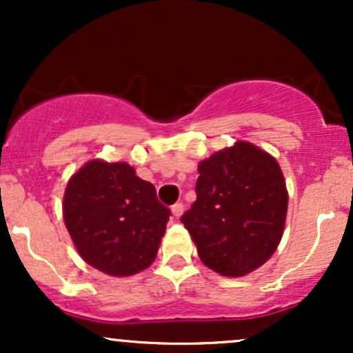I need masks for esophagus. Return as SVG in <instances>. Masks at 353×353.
<instances>
[{"label":"esophagus","mask_w":353,"mask_h":353,"mask_svg":"<svg viewBox=\"0 0 353 353\" xmlns=\"http://www.w3.org/2000/svg\"><path fill=\"white\" fill-rule=\"evenodd\" d=\"M171 210L174 217H181L182 212H184V204H182V202H176V204L171 208Z\"/></svg>","instance_id":"obj_1"}]
</instances>
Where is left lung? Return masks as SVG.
Segmentation results:
<instances>
[{"label": "left lung", "instance_id": "1", "mask_svg": "<svg viewBox=\"0 0 353 353\" xmlns=\"http://www.w3.org/2000/svg\"><path fill=\"white\" fill-rule=\"evenodd\" d=\"M197 199L181 217L201 261L225 277H242L269 261L287 214L277 161L239 141L199 164Z\"/></svg>", "mask_w": 353, "mask_h": 353}]
</instances>
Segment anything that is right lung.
<instances>
[{
	"label": "right lung",
	"mask_w": 353,
	"mask_h": 353,
	"mask_svg": "<svg viewBox=\"0 0 353 353\" xmlns=\"http://www.w3.org/2000/svg\"><path fill=\"white\" fill-rule=\"evenodd\" d=\"M63 216L81 257L124 277L152 264L171 210L131 165L94 159L68 182Z\"/></svg>",
	"instance_id": "obj_1"
}]
</instances>
